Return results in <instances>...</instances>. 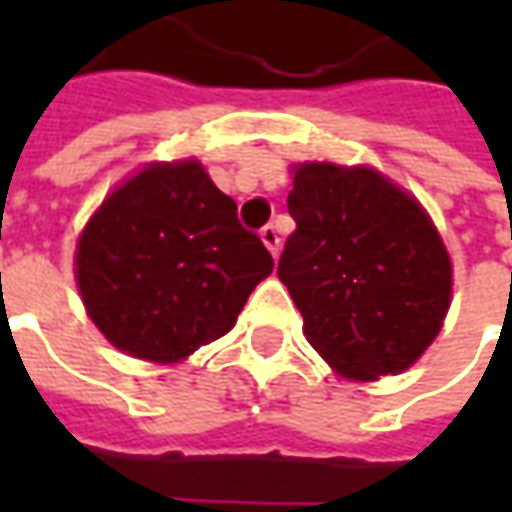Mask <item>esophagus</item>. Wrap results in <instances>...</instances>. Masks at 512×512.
Here are the masks:
<instances>
[{
	"instance_id": "obj_1",
	"label": "esophagus",
	"mask_w": 512,
	"mask_h": 512,
	"mask_svg": "<svg viewBox=\"0 0 512 512\" xmlns=\"http://www.w3.org/2000/svg\"><path fill=\"white\" fill-rule=\"evenodd\" d=\"M260 238H263V244L268 246V252L277 257L279 255V246H282V238H279V230L274 224H266L263 230H260Z\"/></svg>"
}]
</instances>
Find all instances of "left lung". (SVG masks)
Masks as SVG:
<instances>
[{
    "label": "left lung",
    "mask_w": 512,
    "mask_h": 512,
    "mask_svg": "<svg viewBox=\"0 0 512 512\" xmlns=\"http://www.w3.org/2000/svg\"><path fill=\"white\" fill-rule=\"evenodd\" d=\"M296 230L277 274L310 345L345 378L414 365L450 310L452 266L428 213L367 167L301 164L288 194Z\"/></svg>",
    "instance_id": "left-lung-1"
}]
</instances>
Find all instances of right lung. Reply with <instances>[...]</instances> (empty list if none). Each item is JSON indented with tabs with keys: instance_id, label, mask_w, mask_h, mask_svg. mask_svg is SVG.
Returning <instances> with one entry per match:
<instances>
[{
	"instance_id": "right-lung-1",
	"label": "right lung",
	"mask_w": 512,
	"mask_h": 512,
	"mask_svg": "<svg viewBox=\"0 0 512 512\" xmlns=\"http://www.w3.org/2000/svg\"><path fill=\"white\" fill-rule=\"evenodd\" d=\"M274 257L197 161L153 164L95 211L76 246L93 323L120 351L178 362L233 329Z\"/></svg>"
}]
</instances>
